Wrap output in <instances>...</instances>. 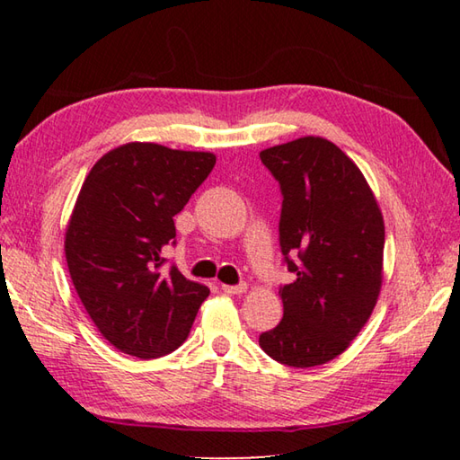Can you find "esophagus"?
<instances>
[{"label": "esophagus", "mask_w": 460, "mask_h": 460, "mask_svg": "<svg viewBox=\"0 0 460 460\" xmlns=\"http://www.w3.org/2000/svg\"><path fill=\"white\" fill-rule=\"evenodd\" d=\"M223 290L227 294H243L247 290V284L241 282V284H235V286H229V284H223Z\"/></svg>", "instance_id": "34e87169"}]
</instances>
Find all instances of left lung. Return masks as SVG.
Here are the masks:
<instances>
[{
  "label": "left lung",
  "instance_id": "obj_1",
  "mask_svg": "<svg viewBox=\"0 0 460 460\" xmlns=\"http://www.w3.org/2000/svg\"><path fill=\"white\" fill-rule=\"evenodd\" d=\"M260 158L282 190L279 247L296 276L279 288L284 318L260 334V347L278 363L314 367L345 351L369 321L384 217L361 170L329 139L300 137Z\"/></svg>",
  "mask_w": 460,
  "mask_h": 460
}]
</instances>
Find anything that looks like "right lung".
Instances as JSON below:
<instances>
[{"instance_id": "right-lung-1", "label": "right lung", "mask_w": 460, "mask_h": 460, "mask_svg": "<svg viewBox=\"0 0 460 460\" xmlns=\"http://www.w3.org/2000/svg\"><path fill=\"white\" fill-rule=\"evenodd\" d=\"M211 152L131 142L107 152L76 199L65 237L68 271L99 332L119 351L155 359L189 337L208 288L176 266L174 215L215 166Z\"/></svg>"}]
</instances>
